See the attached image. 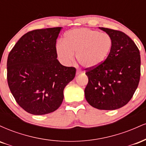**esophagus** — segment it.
<instances>
[{
	"mask_svg": "<svg viewBox=\"0 0 146 146\" xmlns=\"http://www.w3.org/2000/svg\"><path fill=\"white\" fill-rule=\"evenodd\" d=\"M81 73H82L81 71H78H78H76V75H80V74H81Z\"/></svg>",
	"mask_w": 146,
	"mask_h": 146,
	"instance_id": "obj_1",
	"label": "esophagus"
}]
</instances>
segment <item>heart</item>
Masks as SVG:
<instances>
[{
    "label": "heart",
    "mask_w": 146,
    "mask_h": 146,
    "mask_svg": "<svg viewBox=\"0 0 146 146\" xmlns=\"http://www.w3.org/2000/svg\"><path fill=\"white\" fill-rule=\"evenodd\" d=\"M113 46L111 36L88 28L72 29L65 34L63 42L56 44L60 61L68 65L77 60L83 67L93 68L103 62Z\"/></svg>",
    "instance_id": "1"
}]
</instances>
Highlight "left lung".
<instances>
[{"label": "left lung", "instance_id": "1", "mask_svg": "<svg viewBox=\"0 0 146 146\" xmlns=\"http://www.w3.org/2000/svg\"><path fill=\"white\" fill-rule=\"evenodd\" d=\"M111 36L113 46L104 61L97 67L86 68L88 82L85 98L100 110H116L128 103L137 88L141 75L138 47L125 33L100 27Z\"/></svg>", "mask_w": 146, "mask_h": 146}]
</instances>
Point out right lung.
I'll list each match as a JSON object with an SVG mask.
<instances>
[{
    "mask_svg": "<svg viewBox=\"0 0 146 146\" xmlns=\"http://www.w3.org/2000/svg\"><path fill=\"white\" fill-rule=\"evenodd\" d=\"M61 29L29 31L8 56L10 91L18 104L32 115H45L58 109L62 103L65 86L75 76V68L63 66L57 60L56 40Z\"/></svg>",
    "mask_w": 146,
    "mask_h": 146,
    "instance_id": "obj_1",
    "label": "right lung"
}]
</instances>
